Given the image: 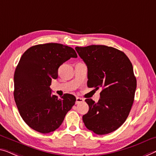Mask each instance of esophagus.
I'll return each mask as SVG.
<instances>
[{
  "mask_svg": "<svg viewBox=\"0 0 156 156\" xmlns=\"http://www.w3.org/2000/svg\"><path fill=\"white\" fill-rule=\"evenodd\" d=\"M84 102V100H83V98H79V97H76V102H75L76 105L80 104V103H82V102Z\"/></svg>",
  "mask_w": 156,
  "mask_h": 156,
  "instance_id": "34e87169",
  "label": "esophagus"
}]
</instances>
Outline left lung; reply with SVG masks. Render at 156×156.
I'll return each mask as SVG.
<instances>
[{"mask_svg":"<svg viewBox=\"0 0 156 156\" xmlns=\"http://www.w3.org/2000/svg\"><path fill=\"white\" fill-rule=\"evenodd\" d=\"M75 49L88 68L87 86L102 88L98 102L88 98L89 110L82 119L85 126L97 135H106L121 127L133 106L136 87L133 65L120 50L105 45Z\"/></svg>","mask_w":156,"mask_h":156,"instance_id":"left-lung-1","label":"left lung"}]
</instances>
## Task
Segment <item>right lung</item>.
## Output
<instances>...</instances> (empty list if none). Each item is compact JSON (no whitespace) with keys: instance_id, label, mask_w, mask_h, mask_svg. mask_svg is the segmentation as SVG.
Segmentation results:
<instances>
[{"instance_id":"1","label":"right lung","mask_w":156,"mask_h":156,"mask_svg":"<svg viewBox=\"0 0 156 156\" xmlns=\"http://www.w3.org/2000/svg\"><path fill=\"white\" fill-rule=\"evenodd\" d=\"M76 57L73 48L58 43L35 45L21 57L14 75V98L21 118L34 130H56L75 104L73 95L58 98L49 86L58 77L60 66Z\"/></svg>"}]
</instances>
